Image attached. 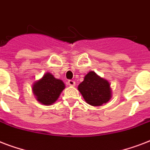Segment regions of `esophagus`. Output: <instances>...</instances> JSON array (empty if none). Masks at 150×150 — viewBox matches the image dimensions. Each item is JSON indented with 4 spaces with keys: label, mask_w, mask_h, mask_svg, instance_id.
I'll use <instances>...</instances> for the list:
<instances>
[{
    "label": "esophagus",
    "mask_w": 150,
    "mask_h": 150,
    "mask_svg": "<svg viewBox=\"0 0 150 150\" xmlns=\"http://www.w3.org/2000/svg\"><path fill=\"white\" fill-rule=\"evenodd\" d=\"M68 83L70 86H75V82L74 80H68Z\"/></svg>",
    "instance_id": "obj_1"
}]
</instances>
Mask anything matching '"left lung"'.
I'll list each match as a JSON object with an SVG mask.
<instances>
[{
	"mask_svg": "<svg viewBox=\"0 0 150 150\" xmlns=\"http://www.w3.org/2000/svg\"><path fill=\"white\" fill-rule=\"evenodd\" d=\"M78 89L88 104L100 107L109 102L112 97L110 84L93 71L87 73Z\"/></svg>",
	"mask_w": 150,
	"mask_h": 150,
	"instance_id": "8db88e82",
	"label": "left lung"
}]
</instances>
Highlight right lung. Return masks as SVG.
<instances>
[{
	"label": "right lung",
	"mask_w": 150,
	"mask_h": 150,
	"mask_svg": "<svg viewBox=\"0 0 150 150\" xmlns=\"http://www.w3.org/2000/svg\"><path fill=\"white\" fill-rule=\"evenodd\" d=\"M65 88L63 81L54 77L51 73H45L40 79L33 85V93L36 99L43 105H52L56 102Z\"/></svg>",
	"instance_id": "add662e5"
}]
</instances>
